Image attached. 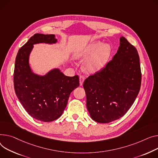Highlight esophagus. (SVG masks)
I'll return each instance as SVG.
<instances>
[{"label":"esophagus","instance_id":"esophagus-1","mask_svg":"<svg viewBox=\"0 0 158 158\" xmlns=\"http://www.w3.org/2000/svg\"><path fill=\"white\" fill-rule=\"evenodd\" d=\"M85 81V77L82 76H80L79 77V82H80V85L82 86L83 85V82Z\"/></svg>","mask_w":158,"mask_h":158}]
</instances>
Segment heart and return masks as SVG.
Wrapping results in <instances>:
<instances>
[{
  "label": "heart",
  "instance_id": "obj_1",
  "mask_svg": "<svg viewBox=\"0 0 158 158\" xmlns=\"http://www.w3.org/2000/svg\"><path fill=\"white\" fill-rule=\"evenodd\" d=\"M111 48L108 44L100 41L89 44L76 55L77 58H88L83 64V68L86 72L94 73L100 70L110 57Z\"/></svg>",
  "mask_w": 158,
  "mask_h": 158
}]
</instances>
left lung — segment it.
<instances>
[{"mask_svg":"<svg viewBox=\"0 0 158 158\" xmlns=\"http://www.w3.org/2000/svg\"><path fill=\"white\" fill-rule=\"evenodd\" d=\"M141 79L137 50L121 37L112 60L83 83L86 107L92 119L108 123L123 117L138 95Z\"/></svg>","mask_w":158,"mask_h":158,"instance_id":"1","label":"left lung"}]
</instances>
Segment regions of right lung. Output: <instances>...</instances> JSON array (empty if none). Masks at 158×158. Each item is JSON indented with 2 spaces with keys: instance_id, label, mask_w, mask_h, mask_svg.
Here are the masks:
<instances>
[{
  "instance_id": "add662e5",
  "label": "right lung",
  "mask_w": 158,
  "mask_h": 158,
  "mask_svg": "<svg viewBox=\"0 0 158 158\" xmlns=\"http://www.w3.org/2000/svg\"><path fill=\"white\" fill-rule=\"evenodd\" d=\"M53 34H35L21 48L15 60L14 86L17 97L28 114L37 120L50 122L59 118L67 107L71 92L79 86L77 75L65 76L58 69L44 76L34 73L29 65L34 44H55Z\"/></svg>"
}]
</instances>
